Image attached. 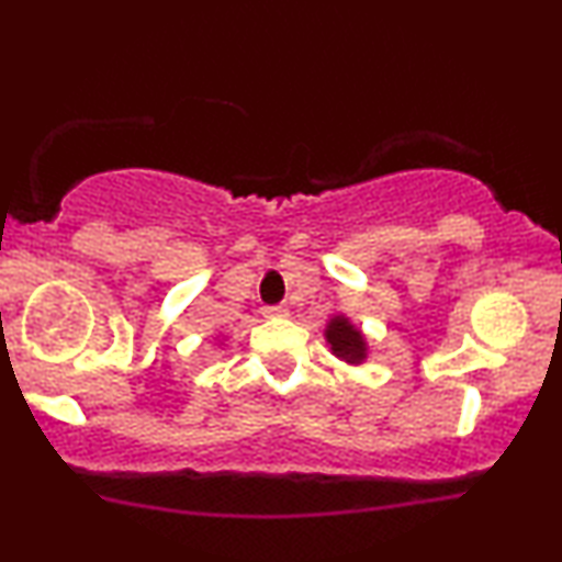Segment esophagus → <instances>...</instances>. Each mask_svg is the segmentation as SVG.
<instances>
[{
    "mask_svg": "<svg viewBox=\"0 0 562 562\" xmlns=\"http://www.w3.org/2000/svg\"><path fill=\"white\" fill-rule=\"evenodd\" d=\"M288 308L285 306H267L263 308V316H269V319H274V316H285Z\"/></svg>",
    "mask_w": 562,
    "mask_h": 562,
    "instance_id": "34e87169",
    "label": "esophagus"
}]
</instances>
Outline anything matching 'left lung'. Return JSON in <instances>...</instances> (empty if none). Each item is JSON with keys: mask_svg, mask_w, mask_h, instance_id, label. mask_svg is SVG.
I'll return each mask as SVG.
<instances>
[{"mask_svg": "<svg viewBox=\"0 0 562 562\" xmlns=\"http://www.w3.org/2000/svg\"><path fill=\"white\" fill-rule=\"evenodd\" d=\"M324 337H327L333 353L337 358H342L346 363H353L356 367V363H363V358H367V337H363L361 329H358L348 316H333L327 329H324Z\"/></svg>", "mask_w": 562, "mask_h": 562, "instance_id": "obj_1", "label": "left lung"}]
</instances>
